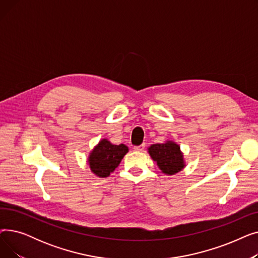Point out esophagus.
I'll list each match as a JSON object with an SVG mask.
<instances>
[{"mask_svg":"<svg viewBox=\"0 0 258 258\" xmlns=\"http://www.w3.org/2000/svg\"><path fill=\"white\" fill-rule=\"evenodd\" d=\"M144 147H145V144H141V145H138V146H134V151L143 152L144 151Z\"/></svg>","mask_w":258,"mask_h":258,"instance_id":"1","label":"esophagus"}]
</instances>
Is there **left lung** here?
<instances>
[{
    "label": "left lung",
    "mask_w": 258,
    "mask_h": 258,
    "mask_svg": "<svg viewBox=\"0 0 258 258\" xmlns=\"http://www.w3.org/2000/svg\"><path fill=\"white\" fill-rule=\"evenodd\" d=\"M148 153L163 173L174 174L185 167L180 146L172 141L153 144L148 147Z\"/></svg>",
    "instance_id": "8db88e82"
}]
</instances>
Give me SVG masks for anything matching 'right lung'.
Listing matches in <instances>:
<instances>
[{
	"mask_svg": "<svg viewBox=\"0 0 258 258\" xmlns=\"http://www.w3.org/2000/svg\"><path fill=\"white\" fill-rule=\"evenodd\" d=\"M127 152L128 147L124 144L114 145L106 139L100 140L89 156L91 171L99 178L108 177Z\"/></svg>",
	"mask_w": 258,
	"mask_h": 258,
	"instance_id": "1",
	"label": "right lung"
}]
</instances>
